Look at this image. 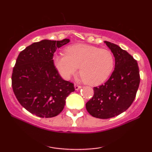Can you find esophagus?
Segmentation results:
<instances>
[{
    "mask_svg": "<svg viewBox=\"0 0 152 152\" xmlns=\"http://www.w3.org/2000/svg\"><path fill=\"white\" fill-rule=\"evenodd\" d=\"M81 88H82V86H80V85L75 84V90H78V89H80Z\"/></svg>",
    "mask_w": 152,
    "mask_h": 152,
    "instance_id": "1",
    "label": "esophagus"
}]
</instances>
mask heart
<instances>
[{
  "label": "heart",
  "mask_w": 152,
  "mask_h": 152,
  "mask_svg": "<svg viewBox=\"0 0 152 152\" xmlns=\"http://www.w3.org/2000/svg\"><path fill=\"white\" fill-rule=\"evenodd\" d=\"M65 53L53 58L54 66L65 80H69L80 67L84 82L97 85L104 82L113 71L114 57L107 49L79 43L66 48Z\"/></svg>",
  "instance_id": "1"
}]
</instances>
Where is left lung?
<instances>
[{"mask_svg": "<svg viewBox=\"0 0 152 152\" xmlns=\"http://www.w3.org/2000/svg\"><path fill=\"white\" fill-rule=\"evenodd\" d=\"M104 43L115 57V70L104 84L93 88L94 95L86 104L87 111L100 119L115 117L128 109L136 97L140 80L136 60L118 45Z\"/></svg>", "mask_w": 152, "mask_h": 152, "instance_id": "1", "label": "left lung"}]
</instances>
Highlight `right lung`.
I'll return each mask as SVG.
<instances>
[{
  "label": "right lung",
  "mask_w": 152,
  "mask_h": 152,
  "mask_svg": "<svg viewBox=\"0 0 152 152\" xmlns=\"http://www.w3.org/2000/svg\"><path fill=\"white\" fill-rule=\"evenodd\" d=\"M61 41L42 40L20 52L12 75L14 95L30 113L53 118L63 111L66 99L75 91L74 84L63 80L53 64L56 50L67 44Z\"/></svg>",
  "instance_id": "right-lung-1"
}]
</instances>
